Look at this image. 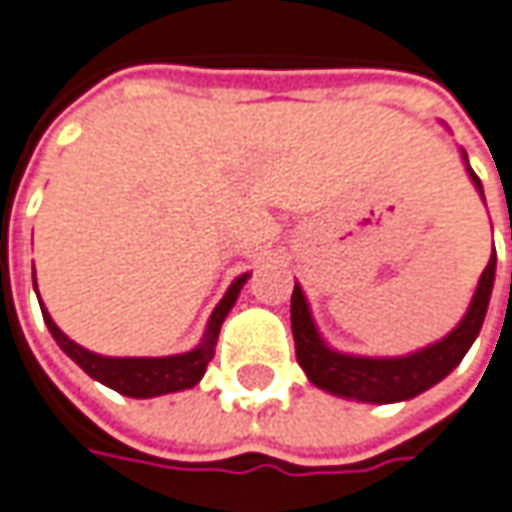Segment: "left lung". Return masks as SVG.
Wrapping results in <instances>:
<instances>
[{
  "instance_id": "8db88e82",
  "label": "left lung",
  "mask_w": 512,
  "mask_h": 512,
  "mask_svg": "<svg viewBox=\"0 0 512 512\" xmlns=\"http://www.w3.org/2000/svg\"><path fill=\"white\" fill-rule=\"evenodd\" d=\"M470 175H473L475 187L481 192L478 175L473 169H470ZM493 279H496V250L490 256V265L484 268L481 279H478V291H475L470 311L461 320V325L441 343L429 345V348H423L418 354H409V357H395V360L348 357V354H337V351L325 348L317 328H314V320H311L308 302L296 285L294 296H291L296 360L305 369L308 380L325 392H331V395L354 397V400H366V403L409 400V397L426 392L429 386H435L438 380H444L449 371L464 360V354L470 351V345L481 331V322H484L487 305H490V294H493Z\"/></svg>"
}]
</instances>
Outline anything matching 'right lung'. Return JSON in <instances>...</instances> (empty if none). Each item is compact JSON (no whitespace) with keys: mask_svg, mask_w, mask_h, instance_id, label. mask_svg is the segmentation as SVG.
<instances>
[{"mask_svg":"<svg viewBox=\"0 0 512 512\" xmlns=\"http://www.w3.org/2000/svg\"><path fill=\"white\" fill-rule=\"evenodd\" d=\"M244 279L247 276H239L230 291L224 294V299L216 305L213 317H210V325H207V337L204 343L198 345L195 351H187V354H178V357H100V354H91L83 345H77L74 340H68L63 331L54 325V320L48 317V311H42L45 317V325L48 331L54 334V340L60 343L65 354L86 371L89 377L106 383L109 389H115L120 395L126 397H158L169 395V392H181V389H190L195 386L204 371H207V363L213 360V348H216L218 340V328L227 317V311L233 308L236 296L242 291Z\"/></svg>","mask_w":512,"mask_h":512,"instance_id":"add662e5","label":"right lung"}]
</instances>
